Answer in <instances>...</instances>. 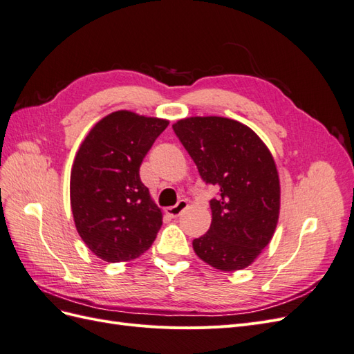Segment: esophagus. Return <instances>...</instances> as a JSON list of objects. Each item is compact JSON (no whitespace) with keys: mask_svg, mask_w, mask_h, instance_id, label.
Masks as SVG:
<instances>
[{"mask_svg":"<svg viewBox=\"0 0 354 354\" xmlns=\"http://www.w3.org/2000/svg\"><path fill=\"white\" fill-rule=\"evenodd\" d=\"M187 201H185V199H181V201H178L174 207H168L167 209H165V212L168 214V216H171V217H178L181 212H183L186 208H187Z\"/></svg>","mask_w":354,"mask_h":354,"instance_id":"1","label":"esophagus"}]
</instances>
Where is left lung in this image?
<instances>
[{
  "instance_id": "obj_1",
  "label": "left lung",
  "mask_w": 354,
  "mask_h": 354,
  "mask_svg": "<svg viewBox=\"0 0 354 354\" xmlns=\"http://www.w3.org/2000/svg\"><path fill=\"white\" fill-rule=\"evenodd\" d=\"M173 128L203 181L220 190L209 201L208 232L194 239L196 255L221 272L246 269L279 220L281 183L272 152L248 125L230 118L190 116Z\"/></svg>"
}]
</instances>
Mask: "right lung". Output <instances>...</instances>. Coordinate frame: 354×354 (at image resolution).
Returning a JSON list of instances; mask_svg holds the SVG:
<instances>
[{"mask_svg": "<svg viewBox=\"0 0 354 354\" xmlns=\"http://www.w3.org/2000/svg\"><path fill=\"white\" fill-rule=\"evenodd\" d=\"M162 118L116 111L93 125L71 169L75 227L100 260L130 261L151 248L162 226V211L140 180V165Z\"/></svg>", "mask_w": 354, "mask_h": 354, "instance_id": "add662e5", "label": "right lung"}]
</instances>
